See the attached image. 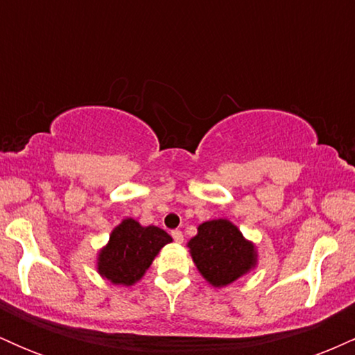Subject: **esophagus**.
<instances>
[{
	"label": "esophagus",
	"instance_id": "esophagus-1",
	"mask_svg": "<svg viewBox=\"0 0 355 355\" xmlns=\"http://www.w3.org/2000/svg\"><path fill=\"white\" fill-rule=\"evenodd\" d=\"M172 237H173V240H175V242H177V243H182V242H183V234H182L180 230H173V232H172Z\"/></svg>",
	"mask_w": 355,
	"mask_h": 355
}]
</instances>
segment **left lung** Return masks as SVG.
Listing matches in <instances>:
<instances>
[{
    "label": "left lung",
    "instance_id": "8db88e82",
    "mask_svg": "<svg viewBox=\"0 0 355 355\" xmlns=\"http://www.w3.org/2000/svg\"><path fill=\"white\" fill-rule=\"evenodd\" d=\"M195 267L215 288L227 287L257 267V248L227 218L198 225L197 235L187 243Z\"/></svg>",
    "mask_w": 355,
    "mask_h": 355
}]
</instances>
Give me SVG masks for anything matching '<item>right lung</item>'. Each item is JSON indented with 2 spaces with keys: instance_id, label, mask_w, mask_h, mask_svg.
I'll return each instance as SVG.
<instances>
[{
  "instance_id": "obj_1",
  "label": "right lung",
  "mask_w": 355,
  "mask_h": 355,
  "mask_svg": "<svg viewBox=\"0 0 355 355\" xmlns=\"http://www.w3.org/2000/svg\"><path fill=\"white\" fill-rule=\"evenodd\" d=\"M170 242L172 237L158 227H144L133 218L121 220L96 257L98 274L113 285L130 287L145 275L158 252Z\"/></svg>"
}]
</instances>
